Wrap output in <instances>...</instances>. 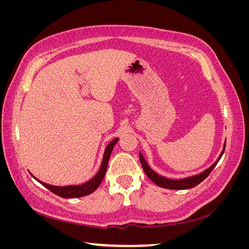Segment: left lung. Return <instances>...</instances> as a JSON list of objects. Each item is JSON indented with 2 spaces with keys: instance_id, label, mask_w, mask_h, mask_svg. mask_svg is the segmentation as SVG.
<instances>
[{
  "instance_id": "1",
  "label": "left lung",
  "mask_w": 249,
  "mask_h": 249,
  "mask_svg": "<svg viewBox=\"0 0 249 249\" xmlns=\"http://www.w3.org/2000/svg\"><path fill=\"white\" fill-rule=\"evenodd\" d=\"M224 148H225V141L223 143V147H222V150H221L219 157L217 158V160L212 165H211L209 168L197 173V175L186 177V178H166V177H163V176L159 175V173H157L152 167L149 166L148 163L145 160V158L143 157L141 152H139V158H140L142 168H143V170H144L145 175L156 185H158L159 187H162V188H165V189L184 190V189H190V188L197 186L199 183H201L202 180L210 175L211 171H212L215 168L217 163L219 162V160L221 159V157L224 153Z\"/></svg>"
}]
</instances>
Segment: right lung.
<instances>
[{"label":"right lung","mask_w":249,"mask_h":249,"mask_svg":"<svg viewBox=\"0 0 249 249\" xmlns=\"http://www.w3.org/2000/svg\"><path fill=\"white\" fill-rule=\"evenodd\" d=\"M118 140H119V138L113 139L109 143V144L106 146V148H105L102 164H101V167H100L99 171H97L96 175L91 179H89L88 182H86L84 184L69 185V186H55V185H50V184L41 182V180H39L38 178H35L32 175V173H31V176L37 180V182H39L42 186L46 187L47 189H49L50 191H52L54 194L58 195V196H60V197L77 198V197L85 196V195H88L90 193H92L93 191H95L96 188L101 185L105 175H106L108 163H109V159H110V156H111V153L113 150V147H114V145L116 144Z\"/></svg>","instance_id":"1"}]
</instances>
